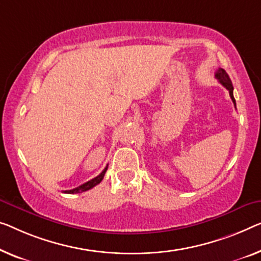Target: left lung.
<instances>
[{"mask_svg":"<svg viewBox=\"0 0 261 261\" xmlns=\"http://www.w3.org/2000/svg\"><path fill=\"white\" fill-rule=\"evenodd\" d=\"M216 79L219 81V83L221 85H224V87L227 89L228 92H230V97H231L233 104H234V107H236V99H234V97H233V85H232L230 77H228V75H227V72L225 71L224 69L219 68L216 71Z\"/></svg>","mask_w":261,"mask_h":261,"instance_id":"left-lung-1","label":"left lung"}]
</instances>
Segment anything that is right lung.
Wrapping results in <instances>:
<instances>
[{"label":"right lung","instance_id":"1","mask_svg":"<svg viewBox=\"0 0 261 261\" xmlns=\"http://www.w3.org/2000/svg\"><path fill=\"white\" fill-rule=\"evenodd\" d=\"M107 170H108V166L102 171V172H100V173L98 174V176L93 178V179L89 180V181H87V182H84V184H82L81 186H79V188H76V189L67 190V191H64V193H82V192H84V191H88V190L92 189L93 186H96L97 184H99V182L103 180L104 174H106Z\"/></svg>","mask_w":261,"mask_h":261}]
</instances>
